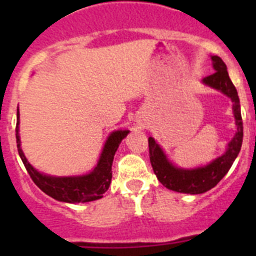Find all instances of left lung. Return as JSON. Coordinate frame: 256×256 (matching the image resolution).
Returning <instances> with one entry per match:
<instances>
[{
    "instance_id": "obj_1",
    "label": "left lung",
    "mask_w": 256,
    "mask_h": 256,
    "mask_svg": "<svg viewBox=\"0 0 256 256\" xmlns=\"http://www.w3.org/2000/svg\"><path fill=\"white\" fill-rule=\"evenodd\" d=\"M212 66L216 73L208 76L202 79L205 84L219 90L230 97L234 102V114L236 119L237 132L234 140L228 144V148L224 154L216 158L212 162L206 166L187 170L174 166L168 162L160 146L155 142L152 137H148V151H150V162L152 165L154 173L162 184L172 191L182 192V194H204L212 187H216L220 180L228 173L230 168L234 164V159L241 150L244 137L242 118H241V108H240V98L237 90L228 76L227 66L224 61L219 56H212Z\"/></svg>"
}]
</instances>
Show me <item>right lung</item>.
Instances as JSON below:
<instances>
[{
  "mask_svg": "<svg viewBox=\"0 0 256 256\" xmlns=\"http://www.w3.org/2000/svg\"><path fill=\"white\" fill-rule=\"evenodd\" d=\"M16 130L18 151H19L22 164L30 176L32 180L52 198L62 201V202H72V204L88 202V201L98 200L102 198L112 182V165L115 152H116L122 140L128 134V130H115L108 136L100 160L97 162V166L90 174L80 176V177L56 178L44 176L36 170L22 154L19 138V108H18L16 130Z\"/></svg>",
  "mask_w": 256,
  "mask_h": 256,
  "instance_id": "add662e5",
  "label": "right lung"
}]
</instances>
